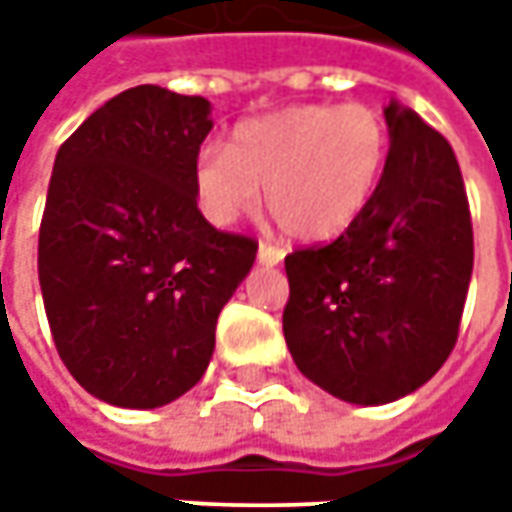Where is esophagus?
Here are the masks:
<instances>
[{"mask_svg": "<svg viewBox=\"0 0 512 512\" xmlns=\"http://www.w3.org/2000/svg\"><path fill=\"white\" fill-rule=\"evenodd\" d=\"M256 259H259V265L276 267V265H282L285 253H282L279 247H273V245H267V242H262V245H259V253H256Z\"/></svg>", "mask_w": 512, "mask_h": 512, "instance_id": "obj_1", "label": "esophagus"}]
</instances>
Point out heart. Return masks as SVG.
I'll use <instances>...</instances> for the list:
<instances>
[{"label":"heart","mask_w":512,"mask_h":512,"mask_svg":"<svg viewBox=\"0 0 512 512\" xmlns=\"http://www.w3.org/2000/svg\"><path fill=\"white\" fill-rule=\"evenodd\" d=\"M387 162V125L367 105H290L233 130L230 148L207 145L193 185L213 225L259 207L299 242H330L370 205Z\"/></svg>","instance_id":"1"}]
</instances>
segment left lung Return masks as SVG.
I'll list each match as a JSON object with an SVG mask.
<instances>
[{"mask_svg":"<svg viewBox=\"0 0 512 512\" xmlns=\"http://www.w3.org/2000/svg\"><path fill=\"white\" fill-rule=\"evenodd\" d=\"M382 182L339 239L285 259L282 327L296 367L330 396L387 404L419 390L459 339L473 273L462 170L416 110L384 108Z\"/></svg>","mask_w":512,"mask_h":512,"instance_id":"1","label":"left lung"}]
</instances>
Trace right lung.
<instances>
[{
  "label": "right lung",
  "mask_w": 512,
  "mask_h": 512,
  "mask_svg": "<svg viewBox=\"0 0 512 512\" xmlns=\"http://www.w3.org/2000/svg\"><path fill=\"white\" fill-rule=\"evenodd\" d=\"M210 102L159 85L113 96L59 148L39 227L50 333L90 396L150 410L205 376L216 319L256 242L196 205Z\"/></svg>",
  "instance_id": "add662e5"
}]
</instances>
